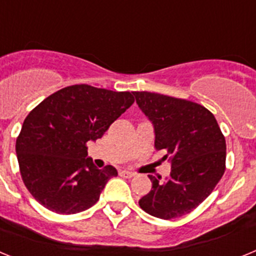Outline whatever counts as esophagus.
Here are the masks:
<instances>
[{
	"mask_svg": "<svg viewBox=\"0 0 256 256\" xmlns=\"http://www.w3.org/2000/svg\"><path fill=\"white\" fill-rule=\"evenodd\" d=\"M119 176L123 178H132L133 176H134V173H133V172H130V170H120L119 172Z\"/></svg>",
	"mask_w": 256,
	"mask_h": 256,
	"instance_id": "1",
	"label": "esophagus"
}]
</instances>
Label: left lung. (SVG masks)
<instances>
[{
  "instance_id": "8db88e82",
  "label": "left lung",
  "mask_w": 256,
  "mask_h": 256,
  "mask_svg": "<svg viewBox=\"0 0 256 256\" xmlns=\"http://www.w3.org/2000/svg\"><path fill=\"white\" fill-rule=\"evenodd\" d=\"M154 126L156 151L170 162L165 180L148 176L152 187L138 201L150 216H186L212 194L226 170V140L216 118L204 106L151 92H133Z\"/></svg>"
}]
</instances>
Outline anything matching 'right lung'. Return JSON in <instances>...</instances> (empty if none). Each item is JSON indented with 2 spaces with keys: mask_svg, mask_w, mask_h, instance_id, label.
<instances>
[{
  "mask_svg": "<svg viewBox=\"0 0 256 256\" xmlns=\"http://www.w3.org/2000/svg\"><path fill=\"white\" fill-rule=\"evenodd\" d=\"M134 102L130 92L88 84L65 87L44 98L26 118L16 140L24 184L51 212L76 214L100 198L114 166L98 169L87 144L101 138Z\"/></svg>",
  "mask_w": 256,
  "mask_h": 256,
  "instance_id": "obj_1",
  "label": "right lung"
}]
</instances>
